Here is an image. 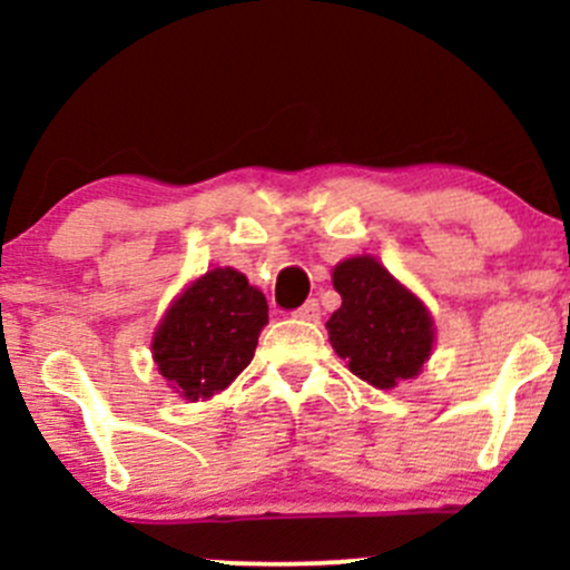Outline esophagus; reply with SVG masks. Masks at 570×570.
<instances>
[{
    "mask_svg": "<svg viewBox=\"0 0 570 570\" xmlns=\"http://www.w3.org/2000/svg\"><path fill=\"white\" fill-rule=\"evenodd\" d=\"M295 317H301V320H312V322H314V320H320V303L314 301V297H312V301H306V303H303L301 308H297Z\"/></svg>",
    "mask_w": 570,
    "mask_h": 570,
    "instance_id": "obj_1",
    "label": "esophagus"
}]
</instances>
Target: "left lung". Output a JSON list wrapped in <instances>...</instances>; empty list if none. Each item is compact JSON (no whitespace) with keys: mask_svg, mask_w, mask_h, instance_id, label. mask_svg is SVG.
Instances as JSON below:
<instances>
[{"mask_svg":"<svg viewBox=\"0 0 570 570\" xmlns=\"http://www.w3.org/2000/svg\"><path fill=\"white\" fill-rule=\"evenodd\" d=\"M333 289L342 306L327 320V338L353 375L375 389H394L422 372L433 353V317L377 258L336 264Z\"/></svg>","mask_w":570,"mask_h":570,"instance_id":"left-lung-1","label":"left lung"}]
</instances>
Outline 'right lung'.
<instances>
[{
  "label": "right lung",
  "mask_w": 570,
  "mask_h": 570,
  "mask_svg": "<svg viewBox=\"0 0 570 570\" xmlns=\"http://www.w3.org/2000/svg\"><path fill=\"white\" fill-rule=\"evenodd\" d=\"M264 325L262 292L237 269H209L170 303L154 333V364L184 400H206L250 364Z\"/></svg>",
  "instance_id": "1"
}]
</instances>
